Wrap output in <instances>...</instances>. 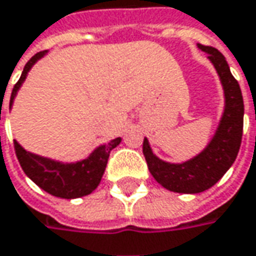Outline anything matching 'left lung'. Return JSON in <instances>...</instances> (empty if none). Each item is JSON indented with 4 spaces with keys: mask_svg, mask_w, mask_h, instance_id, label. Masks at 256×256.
Returning a JSON list of instances; mask_svg holds the SVG:
<instances>
[{
    "mask_svg": "<svg viewBox=\"0 0 256 256\" xmlns=\"http://www.w3.org/2000/svg\"><path fill=\"white\" fill-rule=\"evenodd\" d=\"M197 48L207 53L223 86L224 108L213 138L200 154L184 162H166L158 158L149 140L146 138L143 140V155L149 172L162 187L181 194L203 192L218 182L238 156L244 130L242 91L224 56L210 46L197 44Z\"/></svg>",
    "mask_w": 256,
    "mask_h": 256,
    "instance_id": "left-lung-1",
    "label": "left lung"
}]
</instances>
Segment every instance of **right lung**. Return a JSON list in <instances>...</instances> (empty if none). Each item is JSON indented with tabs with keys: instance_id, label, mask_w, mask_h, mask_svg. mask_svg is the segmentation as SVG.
Here are the masks:
<instances>
[{
	"instance_id": "obj_1",
	"label": "right lung",
	"mask_w": 256,
	"mask_h": 256,
	"mask_svg": "<svg viewBox=\"0 0 256 256\" xmlns=\"http://www.w3.org/2000/svg\"><path fill=\"white\" fill-rule=\"evenodd\" d=\"M46 53L48 50L36 53L26 64L18 82L12 88L10 98V108L12 107L14 98L17 97V92L20 91L30 69ZM120 142L122 138H116L108 143L100 144L86 158L75 162H62V160L33 154L30 150H26L17 140H14V148L23 171L36 186L54 197L72 200V198L88 196L98 187L102 174L106 171L110 152L117 144H120Z\"/></svg>"
}]
</instances>
